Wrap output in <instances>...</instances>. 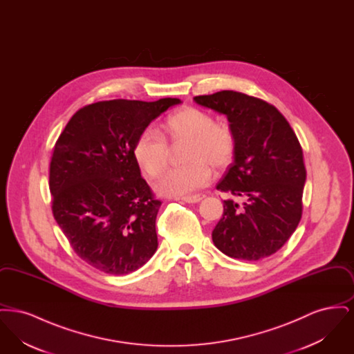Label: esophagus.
I'll list each match as a JSON object with an SVG mask.
<instances>
[{
    "label": "esophagus",
    "instance_id": "1",
    "mask_svg": "<svg viewBox=\"0 0 354 354\" xmlns=\"http://www.w3.org/2000/svg\"><path fill=\"white\" fill-rule=\"evenodd\" d=\"M204 199V195H192V196H185L182 201L185 203H199Z\"/></svg>",
    "mask_w": 354,
    "mask_h": 354
}]
</instances>
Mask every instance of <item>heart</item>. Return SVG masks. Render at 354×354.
I'll return each instance as SVG.
<instances>
[{
    "mask_svg": "<svg viewBox=\"0 0 354 354\" xmlns=\"http://www.w3.org/2000/svg\"><path fill=\"white\" fill-rule=\"evenodd\" d=\"M162 133L171 142L187 140L182 152L185 165L169 169L156 183L163 196L180 198L195 192L211 179V169L227 167L236 150L235 135L225 126L215 123L214 117L196 107H185L171 114L162 124ZM138 169L147 178H158L167 163V147L151 129L138 135L133 147Z\"/></svg>",
    "mask_w": 354,
    "mask_h": 354,
    "instance_id": "obj_1",
    "label": "heart"
}]
</instances>
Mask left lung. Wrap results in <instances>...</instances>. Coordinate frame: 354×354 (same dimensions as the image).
Listing matches in <instances>:
<instances>
[{
  "instance_id": "left-lung-1",
  "label": "left lung",
  "mask_w": 354,
  "mask_h": 354,
  "mask_svg": "<svg viewBox=\"0 0 354 354\" xmlns=\"http://www.w3.org/2000/svg\"><path fill=\"white\" fill-rule=\"evenodd\" d=\"M194 101L228 119L235 155L216 188L245 199L241 207L230 199L223 202L212 241L239 260L268 257L286 244L301 219L306 169L300 142L284 115L259 98L223 90Z\"/></svg>"
}]
</instances>
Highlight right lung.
<instances>
[{
    "mask_svg": "<svg viewBox=\"0 0 354 354\" xmlns=\"http://www.w3.org/2000/svg\"><path fill=\"white\" fill-rule=\"evenodd\" d=\"M178 98L84 106L55 142L49 187L54 219L75 253L107 274H129L158 248L162 205L133 156L138 135Z\"/></svg>",
    "mask_w": 354,
    "mask_h": 354,
    "instance_id": "right-lung-1",
    "label": "right lung"
}]
</instances>
